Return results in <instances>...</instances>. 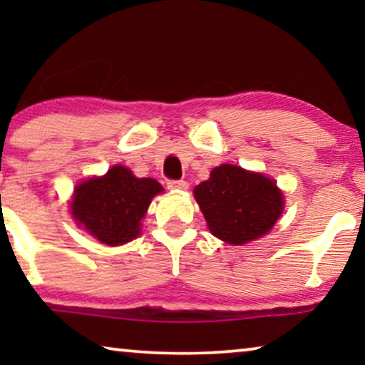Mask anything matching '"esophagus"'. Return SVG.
<instances>
[{"instance_id":"34e87169","label":"esophagus","mask_w":365,"mask_h":365,"mask_svg":"<svg viewBox=\"0 0 365 365\" xmlns=\"http://www.w3.org/2000/svg\"><path fill=\"white\" fill-rule=\"evenodd\" d=\"M189 184L186 181H182V179H178V181H174V179H169L168 181V187L173 189V191H186Z\"/></svg>"}]
</instances>
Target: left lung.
Returning <instances> with one entry per match:
<instances>
[{"label": "left lung", "instance_id": "left-lung-1", "mask_svg": "<svg viewBox=\"0 0 365 365\" xmlns=\"http://www.w3.org/2000/svg\"><path fill=\"white\" fill-rule=\"evenodd\" d=\"M194 197L212 236L232 246L267 234L284 209V196L274 179L234 164L214 168L207 181L194 187Z\"/></svg>", "mask_w": 365, "mask_h": 365}]
</instances>
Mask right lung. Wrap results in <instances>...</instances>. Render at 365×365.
I'll return each mask as SVG.
<instances>
[{
    "instance_id": "add662e5",
    "label": "right lung",
    "mask_w": 365,
    "mask_h": 365,
    "mask_svg": "<svg viewBox=\"0 0 365 365\" xmlns=\"http://www.w3.org/2000/svg\"><path fill=\"white\" fill-rule=\"evenodd\" d=\"M163 186L156 179L136 178L131 169L113 166L101 178L74 187L71 214L78 226L106 246H121L141 232L149 204Z\"/></svg>"
}]
</instances>
